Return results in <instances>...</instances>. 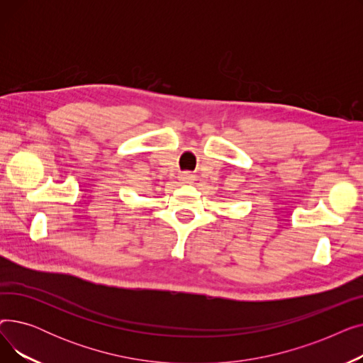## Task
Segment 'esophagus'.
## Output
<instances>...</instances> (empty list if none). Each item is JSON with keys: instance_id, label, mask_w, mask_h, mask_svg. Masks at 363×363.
I'll use <instances>...</instances> for the list:
<instances>
[{"instance_id": "34e87169", "label": "esophagus", "mask_w": 363, "mask_h": 363, "mask_svg": "<svg viewBox=\"0 0 363 363\" xmlns=\"http://www.w3.org/2000/svg\"><path fill=\"white\" fill-rule=\"evenodd\" d=\"M194 177H191L189 174H182V177H181V179L182 181H185V182H188V181H191Z\"/></svg>"}]
</instances>
